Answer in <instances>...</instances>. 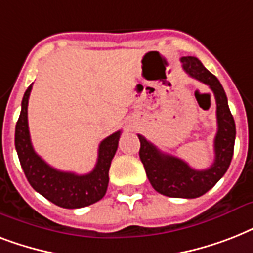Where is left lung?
Returning a JSON list of instances; mask_svg holds the SVG:
<instances>
[{
  "instance_id": "left-lung-1",
  "label": "left lung",
  "mask_w": 253,
  "mask_h": 253,
  "mask_svg": "<svg viewBox=\"0 0 253 253\" xmlns=\"http://www.w3.org/2000/svg\"><path fill=\"white\" fill-rule=\"evenodd\" d=\"M181 63L189 76L208 85L215 97L218 131L214 139V163L208 169H193L184 160L163 154L142 135H138L140 140L139 156L147 177L156 192L174 198H197L209 192L227 172L234 155L236 128L227 97L219 80L209 72L197 57H181Z\"/></svg>"
}]
</instances>
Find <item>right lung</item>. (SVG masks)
<instances>
[{"label": "right lung", "mask_w": 253, "mask_h": 253, "mask_svg": "<svg viewBox=\"0 0 253 253\" xmlns=\"http://www.w3.org/2000/svg\"><path fill=\"white\" fill-rule=\"evenodd\" d=\"M30 85L22 99V109L15 126V150L26 178L38 193L52 204L64 209H80L95 204L106 194L109 169L114 158L121 131L103 139L98 147V159L94 169L86 174L61 172L48 166L34 151L30 139L27 106L31 93Z\"/></svg>", "instance_id": "obj_1"}]
</instances>
